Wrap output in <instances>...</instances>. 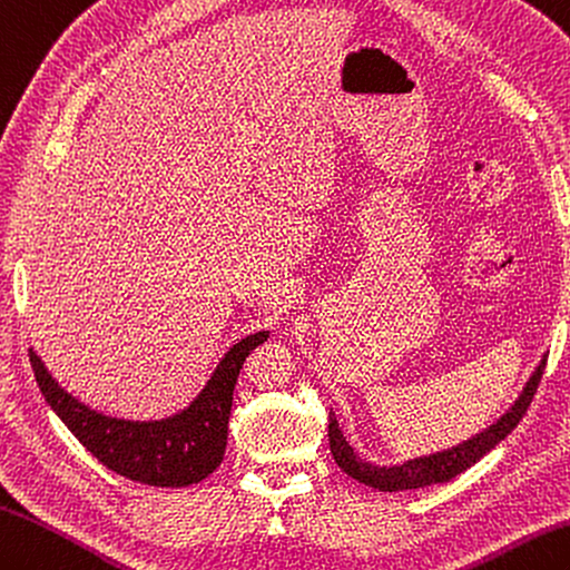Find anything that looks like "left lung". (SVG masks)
Here are the masks:
<instances>
[{"label": "left lung", "mask_w": 570, "mask_h": 570, "mask_svg": "<svg viewBox=\"0 0 570 570\" xmlns=\"http://www.w3.org/2000/svg\"><path fill=\"white\" fill-rule=\"evenodd\" d=\"M543 365H547V356L541 358L539 368L534 371L532 377H529L522 395L517 397L510 412H504L495 424H490L485 429V432L471 436L459 446H451L439 453H429V456L412 459L402 465H373L353 453V449L346 444L344 434H341L336 416L328 414V446H332V456L338 463L341 471L348 473L351 478H356L358 483H365L385 492L446 483V480L456 478L459 473L465 471V468H471L475 461L483 459L490 449H495L500 441L508 436L517 424H520L524 412L529 410V404L534 400V392L543 375Z\"/></svg>", "instance_id": "1"}]
</instances>
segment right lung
Masks as SVG:
<instances>
[{"label":"right lung","instance_id":"obj_1","mask_svg":"<svg viewBox=\"0 0 570 570\" xmlns=\"http://www.w3.org/2000/svg\"><path fill=\"white\" fill-rule=\"evenodd\" d=\"M265 338L268 332L236 341L197 400L160 422H124L92 412L58 387L33 351H29V361L46 402L99 463L136 483L187 488L222 463L238 373L248 353Z\"/></svg>","mask_w":570,"mask_h":570}]
</instances>
